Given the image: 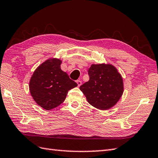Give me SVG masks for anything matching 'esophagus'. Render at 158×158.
I'll return each instance as SVG.
<instances>
[{
	"instance_id": "obj_1",
	"label": "esophagus",
	"mask_w": 158,
	"mask_h": 158,
	"mask_svg": "<svg viewBox=\"0 0 158 158\" xmlns=\"http://www.w3.org/2000/svg\"><path fill=\"white\" fill-rule=\"evenodd\" d=\"M77 85H78V86L79 87V86L81 85L82 81H81V80H77Z\"/></svg>"
}]
</instances>
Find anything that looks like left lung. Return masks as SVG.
<instances>
[{"label": "left lung", "instance_id": "left-lung-1", "mask_svg": "<svg viewBox=\"0 0 158 158\" xmlns=\"http://www.w3.org/2000/svg\"><path fill=\"white\" fill-rule=\"evenodd\" d=\"M89 81L79 88L88 103L101 110L112 107L123 95V80L111 64H92L88 70Z\"/></svg>", "mask_w": 158, "mask_h": 158}]
</instances>
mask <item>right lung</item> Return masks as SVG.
<instances>
[{
  "mask_svg": "<svg viewBox=\"0 0 158 158\" xmlns=\"http://www.w3.org/2000/svg\"><path fill=\"white\" fill-rule=\"evenodd\" d=\"M61 61L52 58L46 60L34 71L29 82V90L36 103L51 110L62 103L68 92L77 83L61 70Z\"/></svg>",
  "mask_w": 158,
  "mask_h": 158,
  "instance_id": "obj_1",
  "label": "right lung"
}]
</instances>
